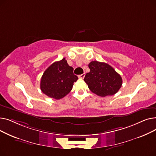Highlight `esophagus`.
Returning a JSON list of instances; mask_svg holds the SVG:
<instances>
[{
	"label": "esophagus",
	"instance_id": "34e87169",
	"mask_svg": "<svg viewBox=\"0 0 156 156\" xmlns=\"http://www.w3.org/2000/svg\"><path fill=\"white\" fill-rule=\"evenodd\" d=\"M85 73H83L82 75H79V76H78V77H79L80 78H81V79H83V78H84V77H85Z\"/></svg>",
	"mask_w": 156,
	"mask_h": 156
}]
</instances>
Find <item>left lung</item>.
I'll list each match as a JSON object with an SVG mask.
<instances>
[{
  "label": "left lung",
  "instance_id": "1",
  "mask_svg": "<svg viewBox=\"0 0 156 156\" xmlns=\"http://www.w3.org/2000/svg\"><path fill=\"white\" fill-rule=\"evenodd\" d=\"M90 69L84 81L93 93L101 97L112 95L121 87V76L107 63L94 61L89 63Z\"/></svg>",
  "mask_w": 156,
  "mask_h": 156
}]
</instances>
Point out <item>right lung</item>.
<instances>
[{
	"instance_id": "right-lung-1",
	"label": "right lung",
	"mask_w": 156,
	"mask_h": 156,
	"mask_svg": "<svg viewBox=\"0 0 156 156\" xmlns=\"http://www.w3.org/2000/svg\"><path fill=\"white\" fill-rule=\"evenodd\" d=\"M78 79L74 75L73 68L63 58L52 64L45 71L41 78L40 89L48 97L59 100L70 92Z\"/></svg>"
}]
</instances>
